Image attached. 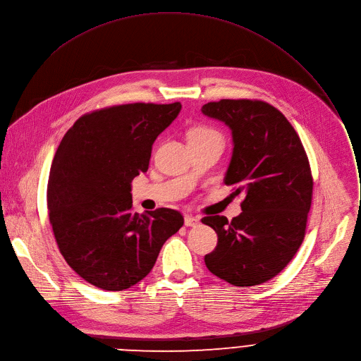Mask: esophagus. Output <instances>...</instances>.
<instances>
[{
    "label": "esophagus",
    "instance_id": "1",
    "mask_svg": "<svg viewBox=\"0 0 361 361\" xmlns=\"http://www.w3.org/2000/svg\"><path fill=\"white\" fill-rule=\"evenodd\" d=\"M184 223H185V226H187V227H194V226L200 224V219H199V217H195V216H190V214H187V216L184 217Z\"/></svg>",
    "mask_w": 361,
    "mask_h": 361
}]
</instances>
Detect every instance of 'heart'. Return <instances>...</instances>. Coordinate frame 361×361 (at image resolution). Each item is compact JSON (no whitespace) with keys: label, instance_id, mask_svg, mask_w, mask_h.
Instances as JSON below:
<instances>
[{"label":"heart","instance_id":"heart-1","mask_svg":"<svg viewBox=\"0 0 361 361\" xmlns=\"http://www.w3.org/2000/svg\"><path fill=\"white\" fill-rule=\"evenodd\" d=\"M209 134H217V133L209 126H195L190 130L188 137H200V135H209Z\"/></svg>","mask_w":361,"mask_h":361}]
</instances>
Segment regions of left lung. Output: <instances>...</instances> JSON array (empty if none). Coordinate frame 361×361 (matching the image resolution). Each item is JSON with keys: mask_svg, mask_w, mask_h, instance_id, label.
<instances>
[{"mask_svg": "<svg viewBox=\"0 0 361 361\" xmlns=\"http://www.w3.org/2000/svg\"><path fill=\"white\" fill-rule=\"evenodd\" d=\"M202 112L232 129L235 147L224 184L245 192L243 212L232 221L202 219L217 233L206 267L235 286L264 283L289 264L305 238L314 187L305 148L285 115L268 102L221 99Z\"/></svg>", "mask_w": 361, "mask_h": 361, "instance_id": "left-lung-1", "label": "left lung"}]
</instances>
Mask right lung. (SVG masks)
<instances>
[{
	"instance_id": "add662e5",
	"label": "right lung",
	"mask_w": 361,
	"mask_h": 361,
	"mask_svg": "<svg viewBox=\"0 0 361 361\" xmlns=\"http://www.w3.org/2000/svg\"><path fill=\"white\" fill-rule=\"evenodd\" d=\"M180 102L125 104L82 115L64 134L47 184L49 220L59 250L86 282L123 290L144 279L162 245L184 224L161 207L133 213L130 181L147 173L155 138Z\"/></svg>"
}]
</instances>
